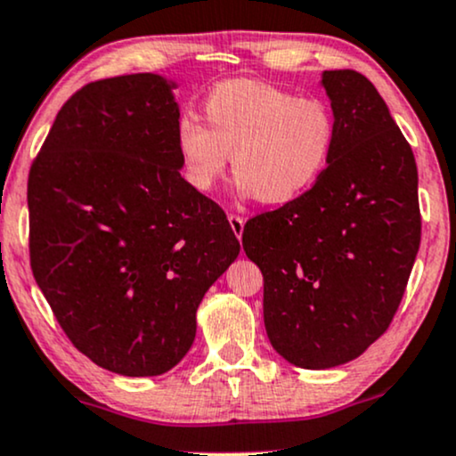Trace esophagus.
<instances>
[{"label":"esophagus","instance_id":"esophagus-1","mask_svg":"<svg viewBox=\"0 0 456 456\" xmlns=\"http://www.w3.org/2000/svg\"><path fill=\"white\" fill-rule=\"evenodd\" d=\"M229 224H232V232L235 233V238L242 240V233H244V218L238 216V214H229Z\"/></svg>","mask_w":456,"mask_h":456}]
</instances>
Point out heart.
Listing matches in <instances>:
<instances>
[{"mask_svg":"<svg viewBox=\"0 0 456 456\" xmlns=\"http://www.w3.org/2000/svg\"><path fill=\"white\" fill-rule=\"evenodd\" d=\"M206 125L193 114L175 123V148L186 183L200 193L232 172L240 197L287 206L318 183L336 146V118L316 97L261 80H227L204 100Z\"/></svg>","mask_w":456,"mask_h":456,"instance_id":"1","label":"heart"}]
</instances>
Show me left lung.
<instances>
[{"mask_svg": "<svg viewBox=\"0 0 456 456\" xmlns=\"http://www.w3.org/2000/svg\"><path fill=\"white\" fill-rule=\"evenodd\" d=\"M336 118L329 166L305 195L244 227L263 273V321L290 365L356 359L391 325L420 246L412 148L365 76L322 71Z\"/></svg>", "mask_w": 456, "mask_h": 456, "instance_id": "8db88e82", "label": "left lung"}]
</instances>
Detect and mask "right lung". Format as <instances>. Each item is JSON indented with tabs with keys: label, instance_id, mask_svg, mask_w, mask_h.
<instances>
[{
	"label": "right lung",
	"instance_id": "obj_1",
	"mask_svg": "<svg viewBox=\"0 0 456 456\" xmlns=\"http://www.w3.org/2000/svg\"><path fill=\"white\" fill-rule=\"evenodd\" d=\"M175 82H91L59 110L27 186L31 270L76 348L120 376H161L240 242L180 175Z\"/></svg>",
	"mask_w": 456,
	"mask_h": 456
}]
</instances>
